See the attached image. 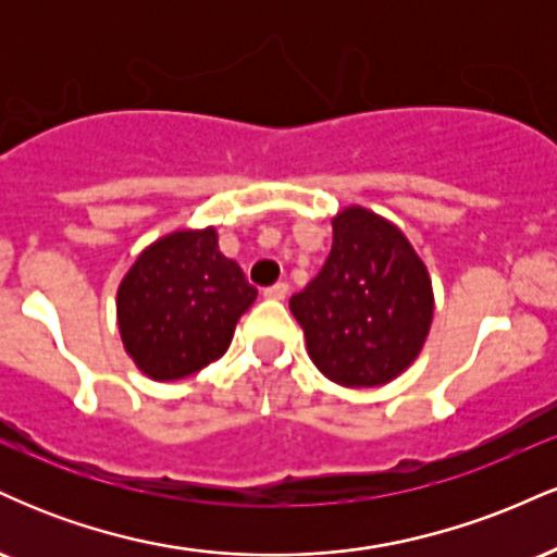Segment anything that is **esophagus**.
Returning <instances> with one entry per match:
<instances>
[{
    "label": "esophagus",
    "instance_id": "obj_1",
    "mask_svg": "<svg viewBox=\"0 0 557 557\" xmlns=\"http://www.w3.org/2000/svg\"><path fill=\"white\" fill-rule=\"evenodd\" d=\"M264 296L272 300H283L287 296V283H274L270 287H264Z\"/></svg>",
    "mask_w": 557,
    "mask_h": 557
}]
</instances>
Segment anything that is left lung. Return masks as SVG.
Returning a JSON list of instances; mask_svg holds the SVG:
<instances>
[{
  "label": "left lung",
  "mask_w": 557,
  "mask_h": 557,
  "mask_svg": "<svg viewBox=\"0 0 557 557\" xmlns=\"http://www.w3.org/2000/svg\"><path fill=\"white\" fill-rule=\"evenodd\" d=\"M327 380L376 387L411 367L432 324L426 267L398 227L361 207L332 220L322 272L290 298Z\"/></svg>",
  "instance_id": "obj_1"
}]
</instances>
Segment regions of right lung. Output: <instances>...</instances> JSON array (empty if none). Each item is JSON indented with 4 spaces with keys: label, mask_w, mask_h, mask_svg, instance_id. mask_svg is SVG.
<instances>
[{
    "label": "right lung",
    "mask_w": 557,
    "mask_h": 557,
    "mask_svg": "<svg viewBox=\"0 0 557 557\" xmlns=\"http://www.w3.org/2000/svg\"><path fill=\"white\" fill-rule=\"evenodd\" d=\"M257 287L216 248V233L181 230L146 248L117 290L125 350L159 382L220 359Z\"/></svg>",
    "instance_id": "obj_1"
}]
</instances>
